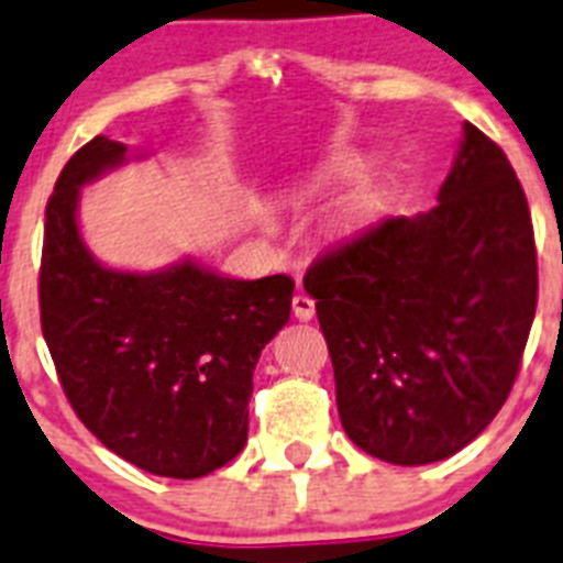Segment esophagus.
<instances>
[{"label":"esophagus","mask_w":563,"mask_h":563,"mask_svg":"<svg viewBox=\"0 0 563 563\" xmlns=\"http://www.w3.org/2000/svg\"><path fill=\"white\" fill-rule=\"evenodd\" d=\"M291 311H295L297 320H311V317H314V300H311L309 295H295Z\"/></svg>","instance_id":"34e87169"}]
</instances>
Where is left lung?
Segmentation results:
<instances>
[{
    "label": "left lung",
    "instance_id": "left-lung-1",
    "mask_svg": "<svg viewBox=\"0 0 563 563\" xmlns=\"http://www.w3.org/2000/svg\"><path fill=\"white\" fill-rule=\"evenodd\" d=\"M302 286L351 442L408 467L462 451L510 397L539 300L530 209L501 146L464 121L437 207L329 249Z\"/></svg>",
    "mask_w": 563,
    "mask_h": 563
}]
</instances>
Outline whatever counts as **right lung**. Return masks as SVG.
I'll list each match as a JSON object with an SVG mask.
<instances>
[{
  "label": "right lung",
  "instance_id": "right-lung-1",
  "mask_svg": "<svg viewBox=\"0 0 563 563\" xmlns=\"http://www.w3.org/2000/svg\"><path fill=\"white\" fill-rule=\"evenodd\" d=\"M126 161L96 135L65 164L45 209L42 334L76 417L115 456L198 478L243 451L252 374L291 314L286 275L234 280L195 261L139 275L101 266L78 232V189Z\"/></svg>",
  "mask_w": 563,
  "mask_h": 563
}]
</instances>
